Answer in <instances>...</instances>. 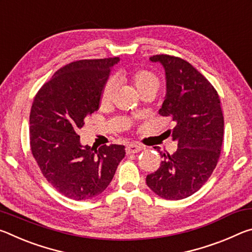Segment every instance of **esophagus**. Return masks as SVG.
<instances>
[{"mask_svg":"<svg viewBox=\"0 0 252 252\" xmlns=\"http://www.w3.org/2000/svg\"><path fill=\"white\" fill-rule=\"evenodd\" d=\"M141 150H142V147L140 146V144H136V143H130L129 146H126V152L127 153V155H130V153H136Z\"/></svg>","mask_w":252,"mask_h":252,"instance_id":"34e87169","label":"esophagus"}]
</instances>
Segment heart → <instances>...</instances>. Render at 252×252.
Returning a JSON list of instances; mask_svg holds the SVG:
<instances>
[{"label":"heart","instance_id":"1","mask_svg":"<svg viewBox=\"0 0 252 252\" xmlns=\"http://www.w3.org/2000/svg\"><path fill=\"white\" fill-rule=\"evenodd\" d=\"M121 80L129 82L135 89L140 96L148 93L156 94L160 88V79L155 72L147 69H139L132 72H121L118 75ZM114 93H116V83L112 79L108 80L104 84L101 92V104L109 105L112 103Z\"/></svg>","mask_w":252,"mask_h":252}]
</instances>
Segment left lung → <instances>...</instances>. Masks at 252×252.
<instances>
[{"label": "left lung", "mask_w": 252, "mask_h": 252, "mask_svg": "<svg viewBox=\"0 0 252 252\" xmlns=\"http://www.w3.org/2000/svg\"><path fill=\"white\" fill-rule=\"evenodd\" d=\"M165 70L167 95L159 114L174 127L167 132L178 142L176 152H160L159 169L147 176V185L159 197L180 200L201 188L216 169L223 141V114L213 85L186 60L153 55Z\"/></svg>", "instance_id": "left-lung-1"}]
</instances>
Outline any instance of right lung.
I'll return each mask as SVG.
<instances>
[{
  "mask_svg": "<svg viewBox=\"0 0 252 252\" xmlns=\"http://www.w3.org/2000/svg\"><path fill=\"white\" fill-rule=\"evenodd\" d=\"M119 58L79 60L62 66L34 96L30 147L43 177L60 193L90 200L110 185L126 156L120 144L83 147L76 133L100 108L111 66Z\"/></svg>",
  "mask_w": 252,
  "mask_h": 252,
  "instance_id": "1",
  "label": "right lung"
}]
</instances>
